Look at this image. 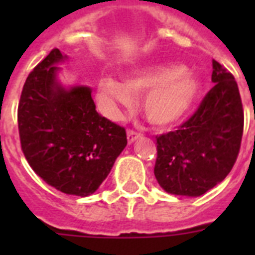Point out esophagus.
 Here are the masks:
<instances>
[{
    "instance_id": "34e87169",
    "label": "esophagus",
    "mask_w": 255,
    "mask_h": 255,
    "mask_svg": "<svg viewBox=\"0 0 255 255\" xmlns=\"http://www.w3.org/2000/svg\"><path fill=\"white\" fill-rule=\"evenodd\" d=\"M140 136L139 132H136L133 131V129H128L127 131V140H128V143H133L137 137Z\"/></svg>"
}]
</instances>
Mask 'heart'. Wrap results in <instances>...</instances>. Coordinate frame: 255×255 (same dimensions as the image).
Instances as JSON below:
<instances>
[{
	"mask_svg": "<svg viewBox=\"0 0 255 255\" xmlns=\"http://www.w3.org/2000/svg\"><path fill=\"white\" fill-rule=\"evenodd\" d=\"M198 79L181 66H149L129 75L126 83L104 77L98 83V98L108 116L118 118L120 107H131L143 94L141 108L156 127H169L186 115L198 94Z\"/></svg>",
	"mask_w": 255,
	"mask_h": 255,
	"instance_id": "b5f03b06",
	"label": "heart"
}]
</instances>
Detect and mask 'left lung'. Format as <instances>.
Here are the masks:
<instances>
[{"instance_id":"left-lung-1","label":"left lung","mask_w":255,"mask_h":255,"mask_svg":"<svg viewBox=\"0 0 255 255\" xmlns=\"http://www.w3.org/2000/svg\"><path fill=\"white\" fill-rule=\"evenodd\" d=\"M214 83L176 131L156 136L155 176L165 192L201 196L229 174L244 133V108L233 74L213 61Z\"/></svg>"}]
</instances>
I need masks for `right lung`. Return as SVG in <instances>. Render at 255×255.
I'll use <instances>...</instances> for the list:
<instances>
[{
    "label": "right lung",
    "mask_w": 255,
    "mask_h": 255,
    "mask_svg": "<svg viewBox=\"0 0 255 255\" xmlns=\"http://www.w3.org/2000/svg\"><path fill=\"white\" fill-rule=\"evenodd\" d=\"M58 49L39 62L22 88L18 131L27 163L49 185L86 197L107 177L127 145L124 127L96 112L91 90L57 82Z\"/></svg>",
    "instance_id": "1"
}]
</instances>
